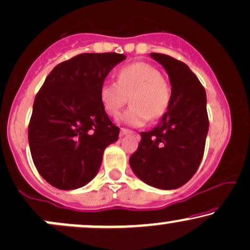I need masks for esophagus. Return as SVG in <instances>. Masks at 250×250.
Instances as JSON below:
<instances>
[{"label":"esophagus","instance_id":"esophagus-1","mask_svg":"<svg viewBox=\"0 0 250 250\" xmlns=\"http://www.w3.org/2000/svg\"><path fill=\"white\" fill-rule=\"evenodd\" d=\"M128 133H132V131L128 130V128L123 127L122 130H120V134H122V136H125V134H128Z\"/></svg>","mask_w":250,"mask_h":250}]
</instances>
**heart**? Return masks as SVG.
<instances>
[{
	"instance_id": "heart-1",
	"label": "heart",
	"mask_w": 250,
	"mask_h": 250,
	"mask_svg": "<svg viewBox=\"0 0 250 250\" xmlns=\"http://www.w3.org/2000/svg\"><path fill=\"white\" fill-rule=\"evenodd\" d=\"M131 106L119 116L120 123L130 126H143L149 119H158L166 112L171 93L163 75L157 67L145 62L123 66L117 82H103L99 99L105 112L117 116L127 103Z\"/></svg>"
}]
</instances>
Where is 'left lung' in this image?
<instances>
[{
	"mask_svg": "<svg viewBox=\"0 0 250 250\" xmlns=\"http://www.w3.org/2000/svg\"><path fill=\"white\" fill-rule=\"evenodd\" d=\"M149 56L166 70L172 95L157 126L140 133L130 166L149 186L175 189L194 175L204 157L209 126L206 91L183 62L163 54Z\"/></svg>",
	"mask_w": 250,
	"mask_h": 250,
	"instance_id": "left-lung-1",
	"label": "left lung"
}]
</instances>
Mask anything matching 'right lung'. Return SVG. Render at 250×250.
<instances>
[{
	"mask_svg": "<svg viewBox=\"0 0 250 250\" xmlns=\"http://www.w3.org/2000/svg\"><path fill=\"white\" fill-rule=\"evenodd\" d=\"M125 55L82 54L54 67L38 91L28 128L38 173L51 186L81 188L96 177L103 153L118 140L99 99L108 72Z\"/></svg>",
	"mask_w": 250,
	"mask_h": 250,
	"instance_id": "right-lung-1",
	"label": "right lung"
}]
</instances>
